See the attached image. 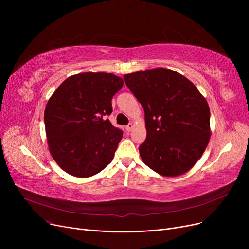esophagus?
<instances>
[{"instance_id":"esophagus-1","label":"esophagus","mask_w":249,"mask_h":249,"mask_svg":"<svg viewBox=\"0 0 249 249\" xmlns=\"http://www.w3.org/2000/svg\"><path fill=\"white\" fill-rule=\"evenodd\" d=\"M133 127H134V125H133L132 123H129V124L126 126V130H127L128 132H130V131H131V130L133 129Z\"/></svg>"}]
</instances>
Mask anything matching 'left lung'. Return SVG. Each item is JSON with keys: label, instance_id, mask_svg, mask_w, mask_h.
Masks as SVG:
<instances>
[{"label": "left lung", "instance_id": "8db88e82", "mask_svg": "<svg viewBox=\"0 0 249 249\" xmlns=\"http://www.w3.org/2000/svg\"><path fill=\"white\" fill-rule=\"evenodd\" d=\"M144 109L146 139L141 159L163 177L184 175L204 153L211 136L206 99L182 74L163 68L123 76Z\"/></svg>", "mask_w": 249, "mask_h": 249}]
</instances>
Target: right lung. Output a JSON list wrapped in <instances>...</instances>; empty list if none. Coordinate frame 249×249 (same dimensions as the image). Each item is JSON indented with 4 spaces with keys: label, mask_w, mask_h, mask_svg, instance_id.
I'll list each match as a JSON object with an SVG mask.
<instances>
[{
    "label": "right lung",
    "mask_w": 249,
    "mask_h": 249,
    "mask_svg": "<svg viewBox=\"0 0 249 249\" xmlns=\"http://www.w3.org/2000/svg\"><path fill=\"white\" fill-rule=\"evenodd\" d=\"M123 84L113 73H77L48 100L44 111L48 147L65 173L89 178L112 161L123 132L105 116L112 113V98Z\"/></svg>",
    "instance_id": "add662e5"
}]
</instances>
